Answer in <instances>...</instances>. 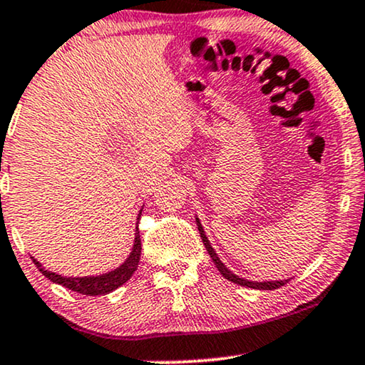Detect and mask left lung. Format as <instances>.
I'll return each mask as SVG.
<instances>
[{
	"label": "left lung",
	"instance_id": "1",
	"mask_svg": "<svg viewBox=\"0 0 365 365\" xmlns=\"http://www.w3.org/2000/svg\"><path fill=\"white\" fill-rule=\"evenodd\" d=\"M197 227H198V232H200V236H202V241L205 245V248H207L210 258L213 259V263L217 264V268L220 273L223 274V278H227L228 281H233V283L240 284V286H246V287H253V289H278V287L284 286L286 281H264V283H253V281H246L243 278H240V276L233 274L232 271L227 269V266H225L222 261H220V258L217 256V253H215L212 245H210V241L207 236H205V232H203V227L200 225V220L197 218Z\"/></svg>",
	"mask_w": 365,
	"mask_h": 365
}]
</instances>
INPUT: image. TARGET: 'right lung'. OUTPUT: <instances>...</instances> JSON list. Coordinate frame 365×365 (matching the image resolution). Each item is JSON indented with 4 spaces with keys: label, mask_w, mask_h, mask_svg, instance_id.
<instances>
[{
    "label": "right lung",
    "mask_w": 365,
    "mask_h": 365,
    "mask_svg": "<svg viewBox=\"0 0 365 365\" xmlns=\"http://www.w3.org/2000/svg\"><path fill=\"white\" fill-rule=\"evenodd\" d=\"M140 217V215H138ZM140 251H142V241L140 235H138V230L135 233V243H133L132 253L127 261L119 268L110 271V273H106L102 276H86V278H66V276L51 273V271L44 269L43 264L39 261L33 259V263L38 266V269L43 273L46 278L53 281V283H58L61 286L68 287L71 291L81 292V294L87 296H99V294H107V292L117 289V287L122 286L127 281L130 279V276L135 273L138 261H140Z\"/></svg>",
    "instance_id": "obj_1"
}]
</instances>
